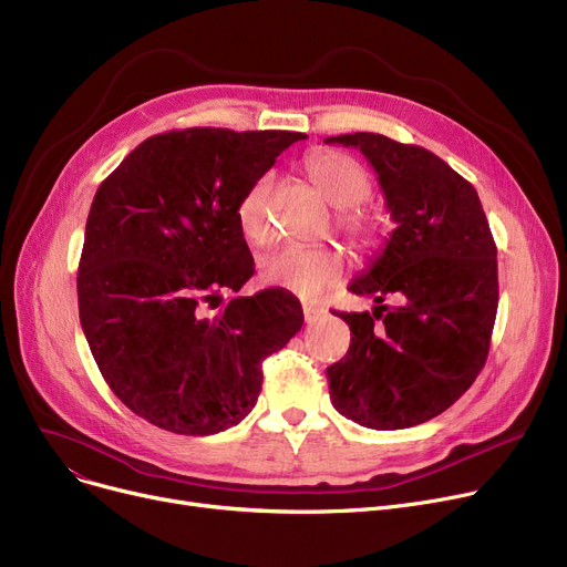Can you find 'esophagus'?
I'll return each instance as SVG.
<instances>
[{
	"mask_svg": "<svg viewBox=\"0 0 567 567\" xmlns=\"http://www.w3.org/2000/svg\"><path fill=\"white\" fill-rule=\"evenodd\" d=\"M326 310L321 306H303V317H306V323H315L319 317H323Z\"/></svg>",
	"mask_w": 567,
	"mask_h": 567,
	"instance_id": "34e87169",
	"label": "esophagus"
}]
</instances>
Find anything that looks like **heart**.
<instances>
[{
    "instance_id": "b5f03b06",
    "label": "heart",
    "mask_w": 567,
    "mask_h": 567,
    "mask_svg": "<svg viewBox=\"0 0 567 567\" xmlns=\"http://www.w3.org/2000/svg\"><path fill=\"white\" fill-rule=\"evenodd\" d=\"M308 174L336 208V227L353 246L365 248L374 241L379 220L363 206L372 190L370 172L344 152H315L306 161ZM276 178L271 172L257 176L236 204V220L241 231L255 244H264L271 225H268V199H271ZM261 278L287 291L299 293L301 299H317L326 289L336 287L344 276V257L338 248L319 246H282L261 257Z\"/></svg>"
}]
</instances>
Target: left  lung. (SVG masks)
<instances>
[{
    "label": "left lung",
    "instance_id": "obj_1",
    "mask_svg": "<svg viewBox=\"0 0 567 567\" xmlns=\"http://www.w3.org/2000/svg\"><path fill=\"white\" fill-rule=\"evenodd\" d=\"M361 148L398 225L349 289L370 312H338L351 329L326 368L333 406L372 430H404L455 404L485 368L498 308L496 244L478 193L423 146L379 133L326 140ZM393 298L399 306H382Z\"/></svg>",
    "mask_w": 567,
    "mask_h": 567
}]
</instances>
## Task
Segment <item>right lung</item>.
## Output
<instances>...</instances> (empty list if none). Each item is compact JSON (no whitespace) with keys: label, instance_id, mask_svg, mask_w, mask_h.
<instances>
[{"label":"right lung","instance_id":"right-lung-1","mask_svg":"<svg viewBox=\"0 0 567 567\" xmlns=\"http://www.w3.org/2000/svg\"><path fill=\"white\" fill-rule=\"evenodd\" d=\"M303 133L184 128L144 140L99 186L78 268L84 338L140 419L206 436L244 421L261 361L303 326L282 289L204 306L255 274L236 204Z\"/></svg>","mask_w":567,"mask_h":567}]
</instances>
